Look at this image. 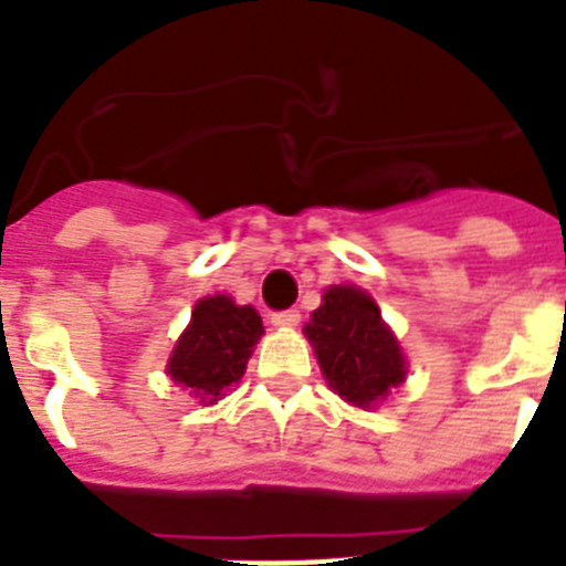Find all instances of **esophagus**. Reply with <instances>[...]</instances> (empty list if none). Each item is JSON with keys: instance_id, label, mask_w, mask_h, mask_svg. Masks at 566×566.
I'll list each match as a JSON object with an SVG mask.
<instances>
[{"instance_id": "1", "label": "esophagus", "mask_w": 566, "mask_h": 566, "mask_svg": "<svg viewBox=\"0 0 566 566\" xmlns=\"http://www.w3.org/2000/svg\"><path fill=\"white\" fill-rule=\"evenodd\" d=\"M298 319H302V314L298 311H279V314H270V323L275 325V328H293V325H298Z\"/></svg>"}]
</instances>
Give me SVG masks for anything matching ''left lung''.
<instances>
[{
	"label": "left lung",
	"mask_w": 566,
	"mask_h": 566,
	"mask_svg": "<svg viewBox=\"0 0 566 566\" xmlns=\"http://www.w3.org/2000/svg\"><path fill=\"white\" fill-rule=\"evenodd\" d=\"M305 337L328 387L363 410L384 401L407 378L398 339L380 319L375 298L355 284H331L305 325Z\"/></svg>",
	"instance_id": "8db88e82"
}]
</instances>
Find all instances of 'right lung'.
I'll list each match as a JSON object with an SVG mask.
<instances>
[{
	"label": "right lung",
	"mask_w": 566,
	"mask_h": 566,
	"mask_svg": "<svg viewBox=\"0 0 566 566\" xmlns=\"http://www.w3.org/2000/svg\"><path fill=\"white\" fill-rule=\"evenodd\" d=\"M261 334L264 325L252 305H235L223 293L200 298L168 357V375L174 384L191 389L203 407L214 403L243 378Z\"/></svg>",
	"instance_id": "obj_1"
}]
</instances>
